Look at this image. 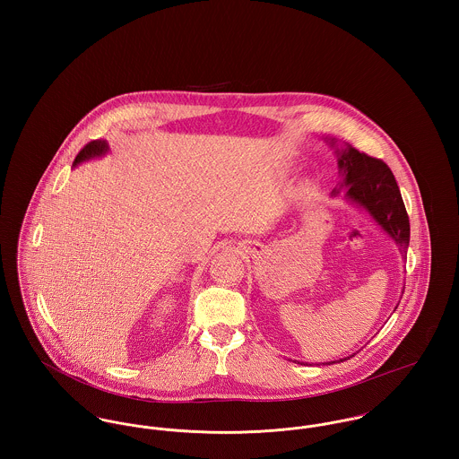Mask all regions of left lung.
<instances>
[{"label": "left lung", "mask_w": 459, "mask_h": 459, "mask_svg": "<svg viewBox=\"0 0 459 459\" xmlns=\"http://www.w3.org/2000/svg\"><path fill=\"white\" fill-rule=\"evenodd\" d=\"M339 168L344 171V184L348 186L346 196L364 206L393 237L401 253H406L410 244V221L389 166L382 159L348 146L339 153Z\"/></svg>", "instance_id": "obj_1"}]
</instances>
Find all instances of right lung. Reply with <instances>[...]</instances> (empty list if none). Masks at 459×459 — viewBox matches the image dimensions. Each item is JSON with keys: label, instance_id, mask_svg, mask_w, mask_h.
Returning <instances> with one entry per match:
<instances>
[{"label": "right lung", "instance_id": "add662e5", "mask_svg": "<svg viewBox=\"0 0 459 459\" xmlns=\"http://www.w3.org/2000/svg\"><path fill=\"white\" fill-rule=\"evenodd\" d=\"M108 152V143L102 141V139H95V141H90L88 144L82 146V150L77 153L75 160H74V166H77L79 162L86 160V159H91V157H97V155H102Z\"/></svg>", "mask_w": 459, "mask_h": 459}]
</instances>
